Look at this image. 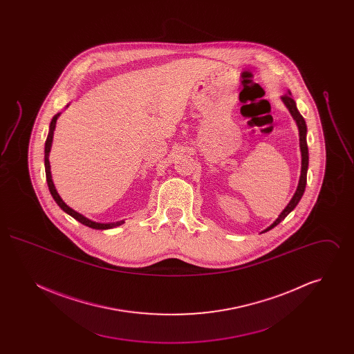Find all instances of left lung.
<instances>
[{"label": "left lung", "instance_id": "1", "mask_svg": "<svg viewBox=\"0 0 354 354\" xmlns=\"http://www.w3.org/2000/svg\"><path fill=\"white\" fill-rule=\"evenodd\" d=\"M281 100L286 103L289 113L292 114V117L296 120V123H297V126H299V133H300V149H301V158H303V159H301V176H300L299 187H297L296 194L293 195L292 201L286 205V209L280 214V216L276 219V221H274L272 225H270L264 232H267V231L272 230L273 227H276L280 221H283V220L286 219L292 209H295V207L299 204L300 199L303 198L305 185H306V171H308V163H309V153H308V145H306V124H305L303 115L299 113V110H297V107H296V102L292 100L290 93L283 95Z\"/></svg>", "mask_w": 354, "mask_h": 354}]
</instances>
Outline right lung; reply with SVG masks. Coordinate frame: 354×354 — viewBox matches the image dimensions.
<instances>
[{"instance_id": "add662e5", "label": "right lung", "mask_w": 354, "mask_h": 354, "mask_svg": "<svg viewBox=\"0 0 354 354\" xmlns=\"http://www.w3.org/2000/svg\"><path fill=\"white\" fill-rule=\"evenodd\" d=\"M59 117V113L55 114L50 122V130H49V134L46 138V143H45V171H46V180H48V185H49V189H50L51 196L54 198V201L57 202V204L68 214L70 216H73L74 219L78 220L80 223H82L84 225L90 227V228H94V230H109V228H114V227H118L120 224H123L124 221H117V223H109V224H103V223H95V221H91V220L84 218V215L78 214L77 211L71 209L68 205H66L64 201L61 199V196L58 195L55 187L53 185V180H51L50 174V163H49V152H50L51 142H53V133H54V129H55V123H57V119Z\"/></svg>"}]
</instances>
